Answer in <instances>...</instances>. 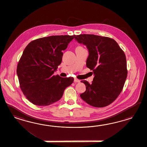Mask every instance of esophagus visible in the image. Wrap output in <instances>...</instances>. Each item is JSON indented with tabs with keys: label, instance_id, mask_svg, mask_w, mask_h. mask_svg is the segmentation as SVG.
Returning a JSON list of instances; mask_svg holds the SVG:
<instances>
[{
	"label": "esophagus",
	"instance_id": "34e87169",
	"mask_svg": "<svg viewBox=\"0 0 147 147\" xmlns=\"http://www.w3.org/2000/svg\"><path fill=\"white\" fill-rule=\"evenodd\" d=\"M74 81L75 82H80V80H79V79H76V78H75V79H74Z\"/></svg>",
	"mask_w": 147,
	"mask_h": 147
}]
</instances>
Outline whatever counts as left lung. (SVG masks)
<instances>
[{
    "label": "left lung",
    "mask_w": 147,
    "mask_h": 147,
    "mask_svg": "<svg viewBox=\"0 0 147 147\" xmlns=\"http://www.w3.org/2000/svg\"><path fill=\"white\" fill-rule=\"evenodd\" d=\"M76 40L87 46L89 55L86 66L93 71V81L86 80V90L80 97L95 107L107 106L122 92L127 76V61L124 52L115 40L94 34L74 35Z\"/></svg>",
    "instance_id": "left-lung-1"
}]
</instances>
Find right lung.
Segmentation results:
<instances>
[{
	"label": "right lung",
	"mask_w": 147,
	"mask_h": 147,
	"mask_svg": "<svg viewBox=\"0 0 147 147\" xmlns=\"http://www.w3.org/2000/svg\"><path fill=\"white\" fill-rule=\"evenodd\" d=\"M74 36H53L33 40L27 45L18 62L17 74L24 95L33 104L49 106L62 98L74 81L54 73L62 61V51Z\"/></svg>",
	"instance_id": "add662e5"
}]
</instances>
